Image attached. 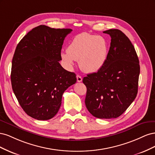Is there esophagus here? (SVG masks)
Masks as SVG:
<instances>
[{"label": "esophagus", "instance_id": "1", "mask_svg": "<svg viewBox=\"0 0 155 155\" xmlns=\"http://www.w3.org/2000/svg\"><path fill=\"white\" fill-rule=\"evenodd\" d=\"M76 78H77V81H78V82H81V81H82V79H82L81 76H79V75H77Z\"/></svg>", "mask_w": 155, "mask_h": 155}]
</instances>
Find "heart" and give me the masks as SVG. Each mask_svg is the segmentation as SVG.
I'll return each instance as SVG.
<instances>
[{
	"label": "heart",
	"mask_w": 155,
	"mask_h": 155,
	"mask_svg": "<svg viewBox=\"0 0 155 155\" xmlns=\"http://www.w3.org/2000/svg\"><path fill=\"white\" fill-rule=\"evenodd\" d=\"M108 45L106 40L99 35L81 34L76 35L70 43L67 51L61 52V58L69 67L79 61L83 71L96 72L106 62Z\"/></svg>",
	"instance_id": "b5f03b06"
}]
</instances>
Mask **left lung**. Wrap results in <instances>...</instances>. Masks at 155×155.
<instances>
[{
    "label": "left lung",
    "instance_id": "obj_1",
    "mask_svg": "<svg viewBox=\"0 0 155 155\" xmlns=\"http://www.w3.org/2000/svg\"><path fill=\"white\" fill-rule=\"evenodd\" d=\"M104 33L111 37L106 62L97 72L87 74L83 83L89 112L97 118L111 119L122 114L137 97L140 68L134 46L122 31Z\"/></svg>",
    "mask_w": 155,
    "mask_h": 155
}]
</instances>
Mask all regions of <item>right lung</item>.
<instances>
[{"mask_svg":"<svg viewBox=\"0 0 155 155\" xmlns=\"http://www.w3.org/2000/svg\"><path fill=\"white\" fill-rule=\"evenodd\" d=\"M72 31L40 25L17 46L12 59V89L22 109L33 118H52L64 92L76 83V74L59 63L64 39Z\"/></svg>","mask_w":155,"mask_h":155,"instance_id":"1","label":"right lung"}]
</instances>
